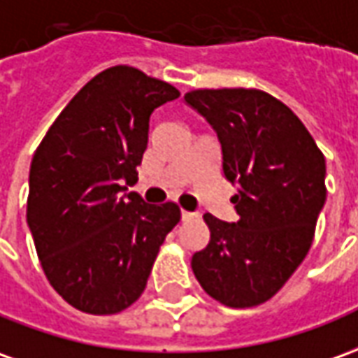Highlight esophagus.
Returning <instances> with one entry per match:
<instances>
[{"label":"esophagus","mask_w":358,"mask_h":358,"mask_svg":"<svg viewBox=\"0 0 358 358\" xmlns=\"http://www.w3.org/2000/svg\"><path fill=\"white\" fill-rule=\"evenodd\" d=\"M194 216H196V214H194V212H189V210H181V220H183V222H189V220H193Z\"/></svg>","instance_id":"1"}]
</instances>
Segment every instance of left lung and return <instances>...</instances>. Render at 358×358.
I'll return each instance as SVG.
<instances>
[{
    "label": "left lung",
    "mask_w": 358,
    "mask_h": 358,
    "mask_svg": "<svg viewBox=\"0 0 358 358\" xmlns=\"http://www.w3.org/2000/svg\"><path fill=\"white\" fill-rule=\"evenodd\" d=\"M185 101L222 144L238 222L206 212L210 241L191 267L204 292L228 308H253L285 287L314 241L325 203V157L302 120L261 90H193Z\"/></svg>",
    "instance_id": "left-lung-1"
}]
</instances>
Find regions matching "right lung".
Returning a JSON list of instances; mask_svg holds the SVG:
<instances>
[{
	"instance_id": "obj_1",
	"label": "right lung",
	"mask_w": 358,
	"mask_h": 358,
	"mask_svg": "<svg viewBox=\"0 0 358 358\" xmlns=\"http://www.w3.org/2000/svg\"><path fill=\"white\" fill-rule=\"evenodd\" d=\"M179 97L171 83L113 66L81 87L52 122L31 162L27 224L52 288L93 315L142 296L175 203L127 193L148 146L150 115Z\"/></svg>"
}]
</instances>
